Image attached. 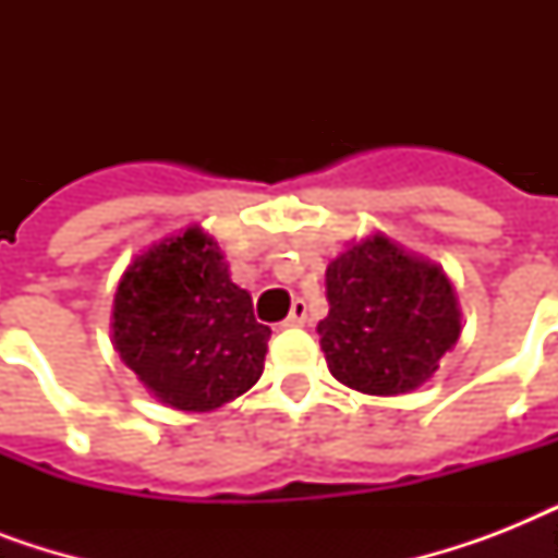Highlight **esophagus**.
Segmentation results:
<instances>
[{
	"label": "esophagus",
	"instance_id": "esophagus-1",
	"mask_svg": "<svg viewBox=\"0 0 558 558\" xmlns=\"http://www.w3.org/2000/svg\"><path fill=\"white\" fill-rule=\"evenodd\" d=\"M283 324H287V327H301V324H306V301L295 298V301H292V310H289V318Z\"/></svg>",
	"mask_w": 558,
	"mask_h": 558
}]
</instances>
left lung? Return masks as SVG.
<instances>
[{"mask_svg": "<svg viewBox=\"0 0 558 558\" xmlns=\"http://www.w3.org/2000/svg\"><path fill=\"white\" fill-rule=\"evenodd\" d=\"M327 301L330 313L318 322L327 367L371 397L420 388L460 339L446 271L385 234L350 243L327 266Z\"/></svg>", "mask_w": 558, "mask_h": 558, "instance_id": "8db88e82", "label": "left lung"}]
</instances>
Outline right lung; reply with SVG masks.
Here are the masks:
<instances>
[{
	"instance_id": "1",
	"label": "right lung",
	"mask_w": 558,
	"mask_h": 558,
	"mask_svg": "<svg viewBox=\"0 0 558 558\" xmlns=\"http://www.w3.org/2000/svg\"><path fill=\"white\" fill-rule=\"evenodd\" d=\"M271 330L199 226L126 266L112 306V344L153 397L177 411H214L260 379Z\"/></svg>"
}]
</instances>
